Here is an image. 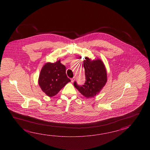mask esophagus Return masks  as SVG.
I'll list each match as a JSON object with an SVG mask.
<instances>
[{
    "label": "esophagus",
    "mask_w": 150,
    "mask_h": 150,
    "mask_svg": "<svg viewBox=\"0 0 150 150\" xmlns=\"http://www.w3.org/2000/svg\"><path fill=\"white\" fill-rule=\"evenodd\" d=\"M75 79H76V78H75V76H74L72 78H71V82L72 83H73V82H74V81L75 80Z\"/></svg>",
    "instance_id": "esophagus-1"
}]
</instances>
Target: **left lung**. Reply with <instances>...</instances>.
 <instances>
[{"instance_id":"8db88e82","label":"left lung","mask_w":150,"mask_h":150,"mask_svg":"<svg viewBox=\"0 0 150 150\" xmlns=\"http://www.w3.org/2000/svg\"><path fill=\"white\" fill-rule=\"evenodd\" d=\"M85 59L83 64L85 70V83L80 86L74 81V86L83 96L91 98L98 94L105 85L107 81V72L101 59L91 61L88 57Z\"/></svg>"}]
</instances>
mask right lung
Instances as JSON below:
<instances>
[{"label": "right lung", "instance_id": "right-lung-1", "mask_svg": "<svg viewBox=\"0 0 150 150\" xmlns=\"http://www.w3.org/2000/svg\"><path fill=\"white\" fill-rule=\"evenodd\" d=\"M71 81L66 74V67L61 61L47 63L42 69L38 78V84L42 91L48 96L56 95L65 85Z\"/></svg>", "mask_w": 150, "mask_h": 150}]
</instances>
